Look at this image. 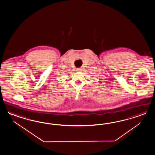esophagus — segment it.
<instances>
[{"instance_id":"esophagus-1","label":"esophagus","mask_w":155,"mask_h":155,"mask_svg":"<svg viewBox=\"0 0 155 155\" xmlns=\"http://www.w3.org/2000/svg\"><path fill=\"white\" fill-rule=\"evenodd\" d=\"M82 71V69L81 68H78V69H77V71Z\"/></svg>"}]
</instances>
